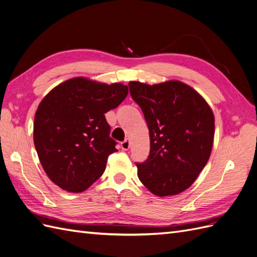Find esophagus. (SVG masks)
<instances>
[{"label": "esophagus", "mask_w": 257, "mask_h": 257, "mask_svg": "<svg viewBox=\"0 0 257 257\" xmlns=\"http://www.w3.org/2000/svg\"><path fill=\"white\" fill-rule=\"evenodd\" d=\"M120 146H121V150L122 151H128L130 148V141L128 139H126L123 142L120 143Z\"/></svg>", "instance_id": "obj_1"}]
</instances>
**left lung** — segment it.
<instances>
[{"mask_svg":"<svg viewBox=\"0 0 257 257\" xmlns=\"http://www.w3.org/2000/svg\"><path fill=\"white\" fill-rule=\"evenodd\" d=\"M150 130L151 152L138 177L157 196L184 192L205 168L214 138V115L201 94L178 80L129 82Z\"/></svg>","mask_w":257,"mask_h":257,"instance_id":"left-lung-1","label":"left lung"}]
</instances>
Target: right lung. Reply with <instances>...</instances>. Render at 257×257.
<instances>
[{
	"label": "right lung",
	"instance_id": "1",
	"mask_svg": "<svg viewBox=\"0 0 257 257\" xmlns=\"http://www.w3.org/2000/svg\"><path fill=\"white\" fill-rule=\"evenodd\" d=\"M128 86L76 77L52 88L34 119V145L53 183L71 193L85 191L100 177L107 156L117 152L104 114L117 107Z\"/></svg>",
	"mask_w": 257,
	"mask_h": 257
}]
</instances>
